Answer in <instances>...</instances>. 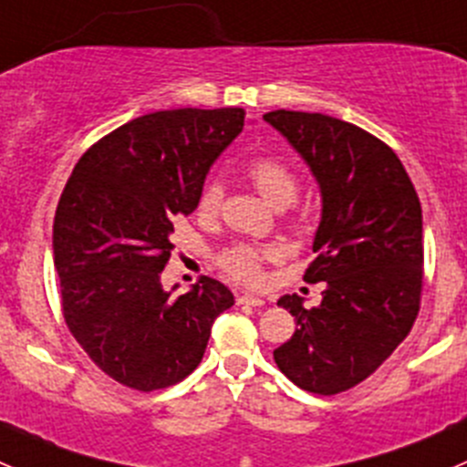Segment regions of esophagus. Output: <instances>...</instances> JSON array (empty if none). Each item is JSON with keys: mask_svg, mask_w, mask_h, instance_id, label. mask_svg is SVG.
Wrapping results in <instances>:
<instances>
[{"mask_svg": "<svg viewBox=\"0 0 467 467\" xmlns=\"http://www.w3.org/2000/svg\"><path fill=\"white\" fill-rule=\"evenodd\" d=\"M266 300L260 298V296H251V294H242L237 296V305H248V307H262Z\"/></svg>", "mask_w": 467, "mask_h": 467, "instance_id": "34e87169", "label": "esophagus"}]
</instances>
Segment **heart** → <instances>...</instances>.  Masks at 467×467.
<instances>
[{
  "mask_svg": "<svg viewBox=\"0 0 467 467\" xmlns=\"http://www.w3.org/2000/svg\"><path fill=\"white\" fill-rule=\"evenodd\" d=\"M248 178L257 192L275 207H286L294 203L298 194V178L291 171L289 164L282 162L280 158L273 155H262V158L251 160L248 164ZM223 203V187L219 182H207L199 194V212L205 216H212L219 212ZM277 257V248L273 246H255V244H234L225 248L219 255V266L223 273H228L233 280L242 285H260L262 282V266L266 260Z\"/></svg>",
  "mask_w": 467,
  "mask_h": 467,
  "instance_id": "1",
  "label": "heart"
}]
</instances>
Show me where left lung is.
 <instances>
[{"label":"left lung","mask_w":467,"mask_h":467,"mask_svg":"<svg viewBox=\"0 0 467 467\" xmlns=\"http://www.w3.org/2000/svg\"><path fill=\"white\" fill-rule=\"evenodd\" d=\"M280 130L321 185L323 216L303 280L325 282L318 307L300 296L277 305L296 317L294 337L273 350L296 386L337 395L375 373L407 338L425 280L422 210L389 144L321 112L273 110Z\"/></svg>","instance_id":"left-lung-1"}]
</instances>
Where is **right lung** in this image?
Masks as SVG:
<instances>
[{
  "label": "right lung",
  "instance_id": "right-lung-1",
  "mask_svg": "<svg viewBox=\"0 0 467 467\" xmlns=\"http://www.w3.org/2000/svg\"><path fill=\"white\" fill-rule=\"evenodd\" d=\"M244 129L242 108H178L138 117L94 142L54 219V266L69 332L89 359L135 390L185 379L234 296L205 277L162 289L173 216L199 205L207 169Z\"/></svg>",
  "mask_w": 467,
  "mask_h": 467
}]
</instances>
